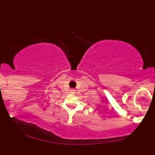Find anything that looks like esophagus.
<instances>
[{"mask_svg":"<svg viewBox=\"0 0 155 155\" xmlns=\"http://www.w3.org/2000/svg\"><path fill=\"white\" fill-rule=\"evenodd\" d=\"M70 93H72V94H74V93H75V90H74V89H71V90H70Z\"/></svg>","mask_w":155,"mask_h":155,"instance_id":"34e87169","label":"esophagus"}]
</instances>
